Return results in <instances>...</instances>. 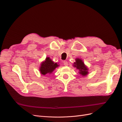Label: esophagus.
<instances>
[{
	"instance_id": "34e87169",
	"label": "esophagus",
	"mask_w": 122,
	"mask_h": 122,
	"mask_svg": "<svg viewBox=\"0 0 122 122\" xmlns=\"http://www.w3.org/2000/svg\"><path fill=\"white\" fill-rule=\"evenodd\" d=\"M63 63H64V66H67L68 65V62L66 61H63Z\"/></svg>"
}]
</instances>
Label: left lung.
I'll return each instance as SVG.
<instances>
[{"mask_svg":"<svg viewBox=\"0 0 122 122\" xmlns=\"http://www.w3.org/2000/svg\"><path fill=\"white\" fill-rule=\"evenodd\" d=\"M74 66L75 67H76L77 69L79 70V73L83 76H86L87 74V69L85 66L84 64L81 60L79 58H76V62H74Z\"/></svg>","mask_w":122,"mask_h":122,"instance_id":"8db88e82","label":"left lung"}]
</instances>
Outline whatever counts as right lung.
Listing matches in <instances>:
<instances>
[{"mask_svg":"<svg viewBox=\"0 0 122 122\" xmlns=\"http://www.w3.org/2000/svg\"><path fill=\"white\" fill-rule=\"evenodd\" d=\"M58 66L57 63H54L49 57H47L46 61L42 62L41 66L40 68L41 73L44 75L46 74H50Z\"/></svg>","mask_w":122,"mask_h":122,"instance_id":"right-lung-1","label":"right lung"}]
</instances>
